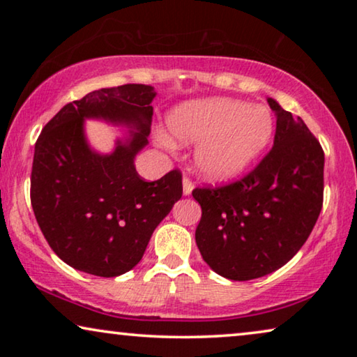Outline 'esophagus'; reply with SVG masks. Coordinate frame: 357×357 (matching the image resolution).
Returning a JSON list of instances; mask_svg holds the SVG:
<instances>
[{"instance_id": "obj_1", "label": "esophagus", "mask_w": 357, "mask_h": 357, "mask_svg": "<svg viewBox=\"0 0 357 357\" xmlns=\"http://www.w3.org/2000/svg\"><path fill=\"white\" fill-rule=\"evenodd\" d=\"M192 190H193V182L188 177H183V195L185 197L192 193Z\"/></svg>"}]
</instances>
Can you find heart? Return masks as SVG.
<instances>
[{
	"label": "heart",
	"instance_id": "heart-1",
	"mask_svg": "<svg viewBox=\"0 0 357 357\" xmlns=\"http://www.w3.org/2000/svg\"><path fill=\"white\" fill-rule=\"evenodd\" d=\"M167 130L178 143H198L195 165L203 177L229 180L243 172L265 149L273 120L261 105L213 97L175 107L167 116Z\"/></svg>",
	"mask_w": 357,
	"mask_h": 357
}]
</instances>
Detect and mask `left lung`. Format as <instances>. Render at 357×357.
<instances>
[{
  "instance_id": "obj_1",
  "label": "left lung",
  "mask_w": 357,
  "mask_h": 357,
  "mask_svg": "<svg viewBox=\"0 0 357 357\" xmlns=\"http://www.w3.org/2000/svg\"><path fill=\"white\" fill-rule=\"evenodd\" d=\"M273 148L252 172L222 187L195 188L202 206L195 241L213 271L232 281L284 266L309 238L324 204L325 154L302 119L268 99Z\"/></svg>"
}]
</instances>
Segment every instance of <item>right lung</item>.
Segmentation results:
<instances>
[{
	"mask_svg": "<svg viewBox=\"0 0 357 357\" xmlns=\"http://www.w3.org/2000/svg\"><path fill=\"white\" fill-rule=\"evenodd\" d=\"M154 87L123 84L92 91L66 104L36 143L31 203L38 227L66 265L114 278L139 263L159 222L182 198V174L155 182L136 172L135 155L148 144ZM100 118L135 128L110 155L92 151L84 120Z\"/></svg>",
	"mask_w": 357,
	"mask_h": 357,
	"instance_id": "add662e5",
	"label": "right lung"
}]
</instances>
